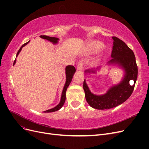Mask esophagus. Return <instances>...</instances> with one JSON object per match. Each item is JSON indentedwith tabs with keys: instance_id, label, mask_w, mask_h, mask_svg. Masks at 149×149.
<instances>
[{
	"instance_id": "34e87169",
	"label": "esophagus",
	"mask_w": 149,
	"mask_h": 149,
	"mask_svg": "<svg viewBox=\"0 0 149 149\" xmlns=\"http://www.w3.org/2000/svg\"><path fill=\"white\" fill-rule=\"evenodd\" d=\"M77 69L79 71H82L83 70V60L80 61L79 62V63L78 64Z\"/></svg>"
}]
</instances>
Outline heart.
Wrapping results in <instances>:
<instances>
[{"instance_id": "obj_1", "label": "heart", "mask_w": 149, "mask_h": 149, "mask_svg": "<svg viewBox=\"0 0 149 149\" xmlns=\"http://www.w3.org/2000/svg\"><path fill=\"white\" fill-rule=\"evenodd\" d=\"M102 46V44L101 42L94 41L90 42L88 46V53H92L97 52Z\"/></svg>"}]
</instances>
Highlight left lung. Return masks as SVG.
Segmentation results:
<instances>
[{
    "mask_svg": "<svg viewBox=\"0 0 149 149\" xmlns=\"http://www.w3.org/2000/svg\"><path fill=\"white\" fill-rule=\"evenodd\" d=\"M112 38L113 39L112 59L108 63L115 64L123 68L125 75L120 83L110 88L107 92L102 95L93 94L90 91L84 79L83 89L86 100L90 106L96 109H111L125 102L131 96L137 78L138 68L133 51L123 40L116 37H112ZM85 72L95 73L96 70H89ZM131 80L134 81L132 85L130 84V81Z\"/></svg>",
    "mask_w": 149,
    "mask_h": 149,
    "instance_id": "left-lung-1",
    "label": "left lung"
}]
</instances>
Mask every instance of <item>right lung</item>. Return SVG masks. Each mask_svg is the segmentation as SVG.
Returning <instances> with one entry per match:
<instances>
[{"instance_id":"1","label":"right lung","mask_w":149,"mask_h":149,"mask_svg":"<svg viewBox=\"0 0 149 149\" xmlns=\"http://www.w3.org/2000/svg\"><path fill=\"white\" fill-rule=\"evenodd\" d=\"M40 37H41L42 38H43V39H46L47 40H48V41L52 42L54 44H56L58 43V40H59V39H58V38H55V37H48V36H46V35H40ZM30 41H29L28 42H26L25 43H24L23 45H22L20 48L19 49V50L18 51L17 53V56L16 57L19 55V53L20 52V51L22 50V48H23L24 46H25L26 44L29 43ZM16 63V58L15 60L14 61V62H13V65H15V63ZM66 83H65V86L63 88V91H62V94H61V100H60V103L58 104L55 106V107L52 108V109H48V110H47L45 111H44V112H55V111H56L58 110H59L60 109H61V108L62 107V106H63L64 103L65 102V100H66V89L68 88V87L69 86V85L70 84V83L71 82V80H72V78H73V76L74 75V73H75L76 71V69L75 68L72 66V65H68L66 67Z\"/></svg>"}]
</instances>
